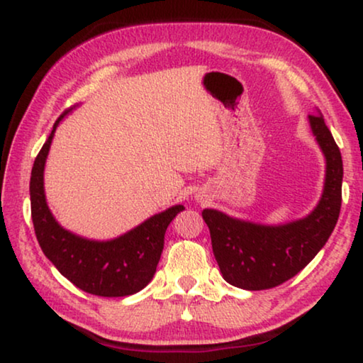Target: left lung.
Returning <instances> with one entry per match:
<instances>
[{"label":"left lung","instance_id":"8db88e82","mask_svg":"<svg viewBox=\"0 0 363 363\" xmlns=\"http://www.w3.org/2000/svg\"><path fill=\"white\" fill-rule=\"evenodd\" d=\"M309 125L325 157L323 196L309 216L283 225H263L203 208L213 257L232 286L259 291L283 284L319 253L334 230L342 203V156L320 111L309 115Z\"/></svg>","mask_w":363,"mask_h":363}]
</instances>
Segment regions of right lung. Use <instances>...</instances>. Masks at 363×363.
I'll use <instances>...</instances> for the list:
<instances>
[{
	"instance_id": "add662e5",
	"label": "right lung",
	"mask_w": 363,
	"mask_h": 363,
	"mask_svg": "<svg viewBox=\"0 0 363 363\" xmlns=\"http://www.w3.org/2000/svg\"><path fill=\"white\" fill-rule=\"evenodd\" d=\"M67 111L54 123L30 171V216L38 242L60 274L85 293L121 298L151 281L164 248V233L184 206H172L111 240H90L65 230L45 201L44 167L50 143Z\"/></svg>"
}]
</instances>
